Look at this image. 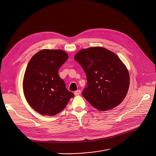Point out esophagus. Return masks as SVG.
I'll return each mask as SVG.
<instances>
[{
    "mask_svg": "<svg viewBox=\"0 0 156 156\" xmlns=\"http://www.w3.org/2000/svg\"><path fill=\"white\" fill-rule=\"evenodd\" d=\"M80 94H81V91H80V90H77V91H76L74 92V94H75V96H78V95H80Z\"/></svg>",
    "mask_w": 156,
    "mask_h": 156,
    "instance_id": "1",
    "label": "esophagus"
}]
</instances>
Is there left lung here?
Instances as JSON below:
<instances>
[{"label":"left lung","mask_w":156,"mask_h":156,"mask_svg":"<svg viewBox=\"0 0 156 156\" xmlns=\"http://www.w3.org/2000/svg\"><path fill=\"white\" fill-rule=\"evenodd\" d=\"M86 73L88 86L84 98L96 109L108 111L118 106L129 87V74L118 55L101 47L78 51L74 57Z\"/></svg>","instance_id":"1"}]
</instances>
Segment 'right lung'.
Wrapping results in <instances>:
<instances>
[{
	"mask_svg": "<svg viewBox=\"0 0 156 156\" xmlns=\"http://www.w3.org/2000/svg\"><path fill=\"white\" fill-rule=\"evenodd\" d=\"M68 58L62 50L43 49L28 63L23 79V94L32 108L41 115H57L74 97L58 73Z\"/></svg>",
	"mask_w": 156,
	"mask_h": 156,
	"instance_id": "add662e5",
	"label": "right lung"
}]
</instances>
